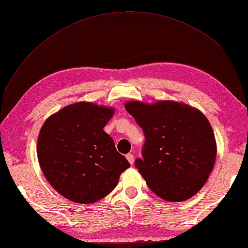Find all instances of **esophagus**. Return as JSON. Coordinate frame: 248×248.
Wrapping results in <instances>:
<instances>
[{"instance_id":"34e87169","label":"esophagus","mask_w":248,"mask_h":248,"mask_svg":"<svg viewBox=\"0 0 248 248\" xmlns=\"http://www.w3.org/2000/svg\"><path fill=\"white\" fill-rule=\"evenodd\" d=\"M126 158H127V160H128V161H129V163H130V164H133L134 158H133V155H132L131 153H129V154H127V155H126Z\"/></svg>"}]
</instances>
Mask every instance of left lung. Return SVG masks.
Masks as SVG:
<instances>
[{
  "instance_id": "8db88e82",
  "label": "left lung",
  "mask_w": 248,
  "mask_h": 248,
  "mask_svg": "<svg viewBox=\"0 0 248 248\" xmlns=\"http://www.w3.org/2000/svg\"><path fill=\"white\" fill-rule=\"evenodd\" d=\"M125 108L145 134L136 168L159 198L182 202L207 182L216 159V141L208 119L185 103L127 101Z\"/></svg>"
}]
</instances>
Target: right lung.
Here are the masks:
<instances>
[{"mask_svg": "<svg viewBox=\"0 0 248 248\" xmlns=\"http://www.w3.org/2000/svg\"><path fill=\"white\" fill-rule=\"evenodd\" d=\"M115 109L91 102L70 104L42 125L37 156L43 175L72 202L90 204L115 188L130 167L103 130Z\"/></svg>", "mask_w": 248, "mask_h": 248, "instance_id": "right-lung-1", "label": "right lung"}]
</instances>
